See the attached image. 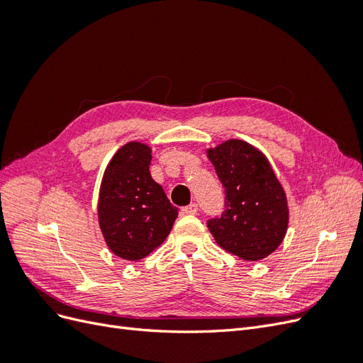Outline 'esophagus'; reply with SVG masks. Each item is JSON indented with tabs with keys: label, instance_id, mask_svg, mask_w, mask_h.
I'll return each mask as SVG.
<instances>
[{
	"label": "esophagus",
	"instance_id": "34e87169",
	"mask_svg": "<svg viewBox=\"0 0 363 363\" xmlns=\"http://www.w3.org/2000/svg\"><path fill=\"white\" fill-rule=\"evenodd\" d=\"M183 213H188V215H194V213H196V211H199V206H196L195 203H191L189 206H184L183 208Z\"/></svg>",
	"mask_w": 363,
	"mask_h": 363
}]
</instances>
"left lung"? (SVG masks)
<instances>
[{"label": "left lung", "instance_id": "left-lung-1", "mask_svg": "<svg viewBox=\"0 0 363 363\" xmlns=\"http://www.w3.org/2000/svg\"><path fill=\"white\" fill-rule=\"evenodd\" d=\"M224 186L225 208L207 227L216 244L244 260L269 256L286 235V195L268 159L244 140L230 139L207 151Z\"/></svg>", "mask_w": 363, "mask_h": 363}]
</instances>
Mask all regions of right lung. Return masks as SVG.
I'll return each mask as SVG.
<instances>
[{"mask_svg": "<svg viewBox=\"0 0 363 363\" xmlns=\"http://www.w3.org/2000/svg\"><path fill=\"white\" fill-rule=\"evenodd\" d=\"M150 163V147L128 142L103 175L98 221L107 247L125 260L144 259L157 248L179 215L162 186L151 179Z\"/></svg>", "mask_w": 363, "mask_h": 363, "instance_id": "right-lung-1", "label": "right lung"}]
</instances>
